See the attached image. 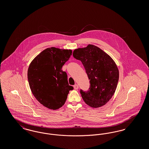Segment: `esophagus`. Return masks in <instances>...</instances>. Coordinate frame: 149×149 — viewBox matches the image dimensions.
Returning a JSON list of instances; mask_svg holds the SVG:
<instances>
[{
  "instance_id": "1",
  "label": "esophagus",
  "mask_w": 149,
  "mask_h": 149,
  "mask_svg": "<svg viewBox=\"0 0 149 149\" xmlns=\"http://www.w3.org/2000/svg\"><path fill=\"white\" fill-rule=\"evenodd\" d=\"M74 88L75 89V90H77L79 88V86L77 84H75V85H74Z\"/></svg>"
}]
</instances>
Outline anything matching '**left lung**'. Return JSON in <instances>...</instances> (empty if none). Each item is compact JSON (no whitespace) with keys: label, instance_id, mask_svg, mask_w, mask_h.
<instances>
[{"label":"left lung","instance_id":"1","mask_svg":"<svg viewBox=\"0 0 149 149\" xmlns=\"http://www.w3.org/2000/svg\"><path fill=\"white\" fill-rule=\"evenodd\" d=\"M73 56L81 61L90 80L89 91H80L84 102L94 108L105 105L113 97L118 82L116 63L103 50L91 44L75 49Z\"/></svg>","mask_w":149,"mask_h":149}]
</instances>
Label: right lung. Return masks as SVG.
Returning <instances> with one entry per match:
<instances>
[{
  "label": "right lung",
  "mask_w": 149,
  "mask_h": 149,
  "mask_svg": "<svg viewBox=\"0 0 149 149\" xmlns=\"http://www.w3.org/2000/svg\"><path fill=\"white\" fill-rule=\"evenodd\" d=\"M72 50L55 47L42 51L29 64L27 77L31 92L43 106L56 110L65 104L69 91L68 76L62 67L69 60Z\"/></svg>",
  "instance_id": "add662e5"
}]
</instances>
